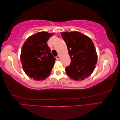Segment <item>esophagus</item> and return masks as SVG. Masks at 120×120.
Masks as SVG:
<instances>
[{
  "mask_svg": "<svg viewBox=\"0 0 120 120\" xmlns=\"http://www.w3.org/2000/svg\"><path fill=\"white\" fill-rule=\"evenodd\" d=\"M60 58V55H58L56 56V59L57 60H59Z\"/></svg>",
  "mask_w": 120,
  "mask_h": 120,
  "instance_id": "34e87169",
  "label": "esophagus"
}]
</instances>
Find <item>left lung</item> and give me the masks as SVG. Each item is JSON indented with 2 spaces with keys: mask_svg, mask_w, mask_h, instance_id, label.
Segmentation results:
<instances>
[{
  "mask_svg": "<svg viewBox=\"0 0 120 120\" xmlns=\"http://www.w3.org/2000/svg\"><path fill=\"white\" fill-rule=\"evenodd\" d=\"M67 45L71 63L65 68L68 76L81 81L93 73L97 62V55L89 37L78 31L61 32Z\"/></svg>",
  "mask_w": 120,
  "mask_h": 120,
  "instance_id": "1",
  "label": "left lung"
}]
</instances>
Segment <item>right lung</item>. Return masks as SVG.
Returning a JSON list of instances; mask_svg holds the SVG:
<instances>
[{"mask_svg":"<svg viewBox=\"0 0 120 120\" xmlns=\"http://www.w3.org/2000/svg\"><path fill=\"white\" fill-rule=\"evenodd\" d=\"M54 33L40 32L29 37L23 44L21 61L26 75L36 80H42L49 75L56 59L47 41Z\"/></svg>","mask_w":120,"mask_h":120,"instance_id":"1","label":"right lung"}]
</instances>
